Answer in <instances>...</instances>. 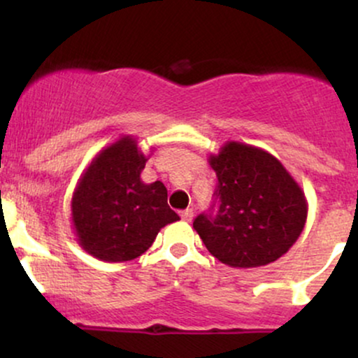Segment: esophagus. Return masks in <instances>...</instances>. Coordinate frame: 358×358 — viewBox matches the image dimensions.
<instances>
[{
	"label": "esophagus",
	"instance_id": "obj_1",
	"mask_svg": "<svg viewBox=\"0 0 358 358\" xmlns=\"http://www.w3.org/2000/svg\"><path fill=\"white\" fill-rule=\"evenodd\" d=\"M180 217H182V219H183L185 222H190L192 217H193V210H192V208H187V210H182V212H180Z\"/></svg>",
	"mask_w": 358,
	"mask_h": 358
}]
</instances>
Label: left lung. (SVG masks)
<instances>
[{"label":"left lung","instance_id":"obj_1","mask_svg":"<svg viewBox=\"0 0 358 358\" xmlns=\"http://www.w3.org/2000/svg\"><path fill=\"white\" fill-rule=\"evenodd\" d=\"M208 165L219 180L213 193L219 207L215 213H200L193 229L213 257L249 269L274 262L293 248L305 229L308 203L276 156L227 141L208 156Z\"/></svg>","mask_w":358,"mask_h":358}]
</instances>
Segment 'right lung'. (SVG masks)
Instances as JSON below:
<instances>
[{
    "instance_id": "1",
    "label": "right lung",
    "mask_w": 358,
    "mask_h": 358,
    "mask_svg": "<svg viewBox=\"0 0 358 358\" xmlns=\"http://www.w3.org/2000/svg\"><path fill=\"white\" fill-rule=\"evenodd\" d=\"M148 156L136 138L122 136L92 158L72 195V225L85 252L104 262L133 261L180 217L162 182L145 183Z\"/></svg>"
}]
</instances>
